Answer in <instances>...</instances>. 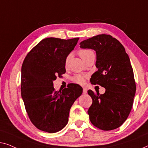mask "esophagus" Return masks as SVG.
Returning <instances> with one entry per match:
<instances>
[{
	"label": "esophagus",
	"mask_w": 148,
	"mask_h": 148,
	"mask_svg": "<svg viewBox=\"0 0 148 148\" xmlns=\"http://www.w3.org/2000/svg\"><path fill=\"white\" fill-rule=\"evenodd\" d=\"M83 92V94H84V95L86 94V93H87V90H86V89L85 88H83V92Z\"/></svg>",
	"instance_id": "1"
}]
</instances>
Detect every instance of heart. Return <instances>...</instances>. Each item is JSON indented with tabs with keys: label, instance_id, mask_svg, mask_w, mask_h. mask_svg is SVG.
<instances>
[{
	"label": "heart",
	"instance_id": "1",
	"mask_svg": "<svg viewBox=\"0 0 148 148\" xmlns=\"http://www.w3.org/2000/svg\"><path fill=\"white\" fill-rule=\"evenodd\" d=\"M78 53L79 54V56H80V58L84 60H86L87 58H88L89 57L92 56H95L94 51L91 49H79ZM70 58V55H68L67 57L66 58L65 60V65L67 66L68 64V62H69ZM86 78V75H83V74H78L74 75V76L72 77V80L74 81V82L78 83V84H84L85 82V79Z\"/></svg>",
	"mask_w": 148,
	"mask_h": 148
}]
</instances>
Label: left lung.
I'll use <instances>...</instances> for the list:
<instances>
[{
  "mask_svg": "<svg viewBox=\"0 0 148 148\" xmlns=\"http://www.w3.org/2000/svg\"><path fill=\"white\" fill-rule=\"evenodd\" d=\"M80 45L96 51L98 70L90 82L106 89L103 95L88 90L92 99L88 110L90 122L104 131L119 127L130 115L136 90L130 58L121 43L110 35H98Z\"/></svg>",
  "mask_w": 148,
  "mask_h": 148,
  "instance_id": "obj_1",
  "label": "left lung"
}]
</instances>
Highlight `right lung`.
Masks as SVG:
<instances>
[{"label":"right lung","mask_w":148,"mask_h":148,"mask_svg":"<svg viewBox=\"0 0 148 148\" xmlns=\"http://www.w3.org/2000/svg\"><path fill=\"white\" fill-rule=\"evenodd\" d=\"M79 38L43 39L27 53L21 68V90L32 123L39 130L56 133L68 123L70 109L82 95V88L72 84L56 91L53 81L65 74L66 58Z\"/></svg>","instance_id":"add662e5"}]
</instances>
